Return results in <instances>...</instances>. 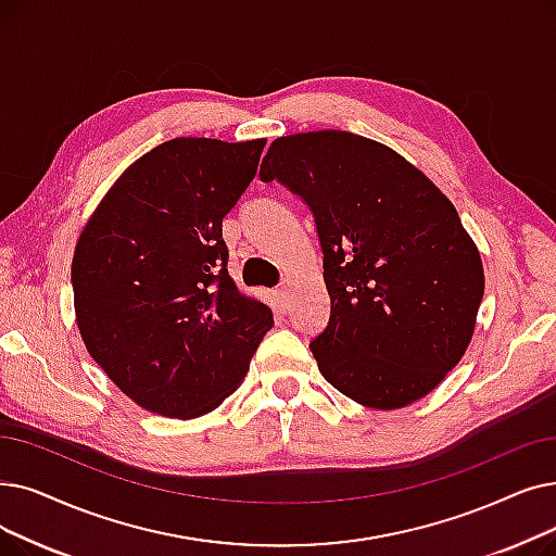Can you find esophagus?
<instances>
[{
  "instance_id": "34e87169",
  "label": "esophagus",
  "mask_w": 556,
  "mask_h": 556,
  "mask_svg": "<svg viewBox=\"0 0 556 556\" xmlns=\"http://www.w3.org/2000/svg\"><path fill=\"white\" fill-rule=\"evenodd\" d=\"M277 306L281 313L291 308V291H288V288H279L277 291Z\"/></svg>"
}]
</instances>
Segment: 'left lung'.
I'll use <instances>...</instances> for the list:
<instances>
[{"instance_id":"1","label":"left lung","mask_w":556,"mask_h":556,"mask_svg":"<svg viewBox=\"0 0 556 556\" xmlns=\"http://www.w3.org/2000/svg\"><path fill=\"white\" fill-rule=\"evenodd\" d=\"M258 177L291 190L316 223L331 311L308 348L323 377L383 412L437 389L484 298L452 202L391 148L336 129L277 138Z\"/></svg>"}]
</instances>
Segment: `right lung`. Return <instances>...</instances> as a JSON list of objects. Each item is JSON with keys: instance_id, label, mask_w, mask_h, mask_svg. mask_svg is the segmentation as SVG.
Returning <instances> with one entry per match:
<instances>
[{"instance_id": "right-lung-1", "label": "right lung", "mask_w": 556, "mask_h": 556, "mask_svg": "<svg viewBox=\"0 0 556 556\" xmlns=\"http://www.w3.org/2000/svg\"><path fill=\"white\" fill-rule=\"evenodd\" d=\"M263 144L165 140L127 167L79 236L72 291L84 343L152 414L218 408L275 325L268 306L238 293L223 238Z\"/></svg>"}]
</instances>
